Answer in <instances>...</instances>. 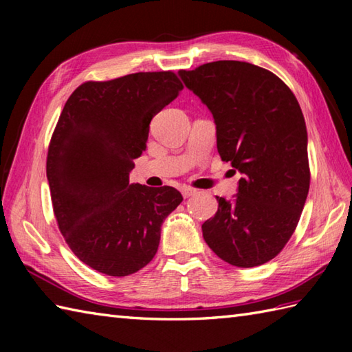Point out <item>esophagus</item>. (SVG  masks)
I'll return each mask as SVG.
<instances>
[{"label": "esophagus", "instance_id": "1", "mask_svg": "<svg viewBox=\"0 0 352 352\" xmlns=\"http://www.w3.org/2000/svg\"><path fill=\"white\" fill-rule=\"evenodd\" d=\"M182 193H183L184 198H190V197L195 195L197 190L192 189V188H188V186H184V188H182Z\"/></svg>", "mask_w": 352, "mask_h": 352}]
</instances>
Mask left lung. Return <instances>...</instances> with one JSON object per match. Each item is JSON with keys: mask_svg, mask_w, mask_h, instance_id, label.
<instances>
[{"mask_svg": "<svg viewBox=\"0 0 352 352\" xmlns=\"http://www.w3.org/2000/svg\"><path fill=\"white\" fill-rule=\"evenodd\" d=\"M180 76L212 111L221 159L243 175L234 199L216 197L204 241L230 265H263L294 234L310 188L300 104L275 74L246 62H212Z\"/></svg>", "mask_w": 352, "mask_h": 352, "instance_id": "left-lung-1", "label": "left lung"}]
</instances>
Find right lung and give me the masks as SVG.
I'll list each match as a JSON object with an SVG mask.
<instances>
[{
    "mask_svg": "<svg viewBox=\"0 0 352 352\" xmlns=\"http://www.w3.org/2000/svg\"><path fill=\"white\" fill-rule=\"evenodd\" d=\"M183 89L172 71L86 81L66 101L51 136L47 178L57 226L95 271L126 276L155 256L163 221L182 203L169 186L131 184L149 122Z\"/></svg>",
    "mask_w": 352,
    "mask_h": 352,
    "instance_id": "add662e5",
    "label": "right lung"
}]
</instances>
